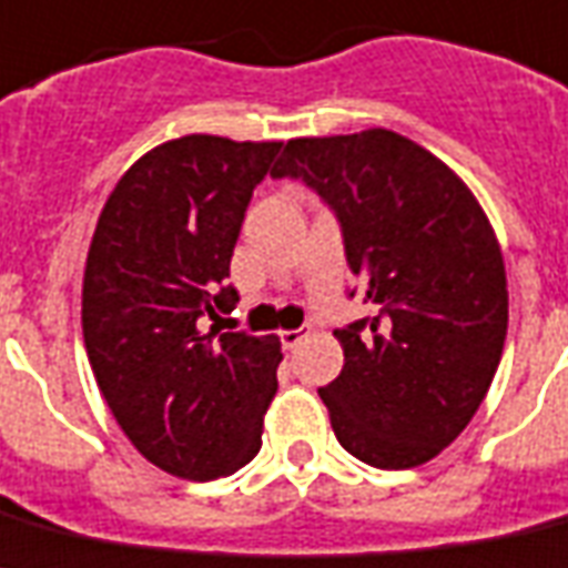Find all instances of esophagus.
<instances>
[{"instance_id": "obj_1", "label": "esophagus", "mask_w": 568, "mask_h": 568, "mask_svg": "<svg viewBox=\"0 0 568 568\" xmlns=\"http://www.w3.org/2000/svg\"><path fill=\"white\" fill-rule=\"evenodd\" d=\"M307 337V331L305 328H293V331H281V346L287 348H296L298 343H302V339Z\"/></svg>"}]
</instances>
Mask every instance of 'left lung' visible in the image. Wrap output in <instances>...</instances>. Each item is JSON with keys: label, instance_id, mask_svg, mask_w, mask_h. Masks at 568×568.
<instances>
[{"label": "left lung", "instance_id": "1", "mask_svg": "<svg viewBox=\"0 0 568 568\" xmlns=\"http://www.w3.org/2000/svg\"><path fill=\"white\" fill-rule=\"evenodd\" d=\"M272 179L305 181L334 211L372 305L334 331L346 363L320 387L339 446L375 469L428 464L469 425L505 348L487 213L446 163L387 129L290 140Z\"/></svg>", "mask_w": 568, "mask_h": 568}]
</instances>
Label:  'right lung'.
Here are the masks:
<instances>
[{"label":"right lung","mask_w":568,"mask_h":568,"mask_svg":"<svg viewBox=\"0 0 568 568\" xmlns=\"http://www.w3.org/2000/svg\"><path fill=\"white\" fill-rule=\"evenodd\" d=\"M281 143L170 140L113 187L90 243L81 328L113 419L175 478L213 480L261 452L278 337L222 331L240 225Z\"/></svg>","instance_id":"right-lung-1"}]
</instances>
